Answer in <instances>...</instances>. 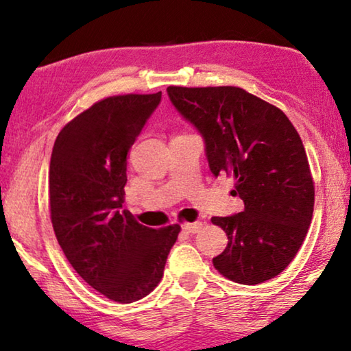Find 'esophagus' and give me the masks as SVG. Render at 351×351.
Segmentation results:
<instances>
[{
	"instance_id": "obj_1",
	"label": "esophagus",
	"mask_w": 351,
	"mask_h": 351,
	"mask_svg": "<svg viewBox=\"0 0 351 351\" xmlns=\"http://www.w3.org/2000/svg\"><path fill=\"white\" fill-rule=\"evenodd\" d=\"M201 227H203V222H193V223H184L182 225V230L185 233H198Z\"/></svg>"
}]
</instances>
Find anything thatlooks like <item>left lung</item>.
Segmentation results:
<instances>
[{
	"label": "left lung",
	"instance_id": "8db88e82",
	"mask_svg": "<svg viewBox=\"0 0 351 351\" xmlns=\"http://www.w3.org/2000/svg\"><path fill=\"white\" fill-rule=\"evenodd\" d=\"M167 95L203 137L210 172L233 176V195L244 203L243 213L210 219L228 237L214 267L247 286L278 276L313 217V179L295 128L275 105L234 86H169Z\"/></svg>",
	"mask_w": 351,
	"mask_h": 351
}]
</instances>
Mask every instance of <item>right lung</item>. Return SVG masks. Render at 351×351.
I'll return each instance as SVG.
<instances>
[{
  "instance_id": "add662e5",
  "label": "right lung",
  "mask_w": 351,
  "mask_h": 351,
  "mask_svg": "<svg viewBox=\"0 0 351 351\" xmlns=\"http://www.w3.org/2000/svg\"><path fill=\"white\" fill-rule=\"evenodd\" d=\"M161 93L100 100L66 124L49 166L51 220L76 273L95 291L131 304L161 281L179 225L148 228L123 209L128 153Z\"/></svg>"
}]
</instances>
